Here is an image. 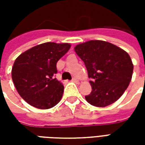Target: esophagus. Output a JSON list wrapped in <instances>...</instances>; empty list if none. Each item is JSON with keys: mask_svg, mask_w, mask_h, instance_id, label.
Listing matches in <instances>:
<instances>
[{"mask_svg": "<svg viewBox=\"0 0 145 145\" xmlns=\"http://www.w3.org/2000/svg\"><path fill=\"white\" fill-rule=\"evenodd\" d=\"M72 82H74V83H76V84H81V83H82V81L78 80V79L75 78H74L72 79Z\"/></svg>", "mask_w": 145, "mask_h": 145, "instance_id": "34e87169", "label": "esophagus"}]
</instances>
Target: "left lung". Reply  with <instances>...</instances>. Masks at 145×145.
Masks as SVG:
<instances>
[{"label":"left lung","instance_id":"1","mask_svg":"<svg viewBox=\"0 0 145 145\" xmlns=\"http://www.w3.org/2000/svg\"><path fill=\"white\" fill-rule=\"evenodd\" d=\"M74 50L85 63L91 92L88 103L105 107L121 97L132 78L134 64L130 55L117 46L103 40L79 43Z\"/></svg>","mask_w":145,"mask_h":145}]
</instances>
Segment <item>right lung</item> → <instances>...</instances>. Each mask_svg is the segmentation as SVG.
<instances>
[{"instance_id":"obj_1","label":"right lung","mask_w":145,"mask_h":145,"mask_svg":"<svg viewBox=\"0 0 145 145\" xmlns=\"http://www.w3.org/2000/svg\"><path fill=\"white\" fill-rule=\"evenodd\" d=\"M71 48L67 42H44L25 51L16 58L11 78L20 96L32 106L50 109L61 99L63 84L54 76L57 63Z\"/></svg>"}]
</instances>
